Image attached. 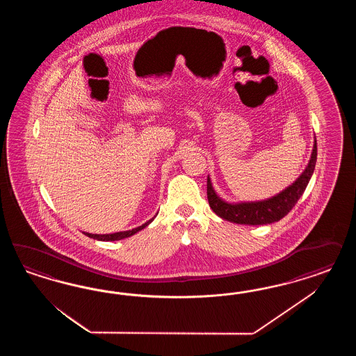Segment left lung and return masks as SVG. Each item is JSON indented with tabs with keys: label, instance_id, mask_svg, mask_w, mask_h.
I'll return each mask as SVG.
<instances>
[{
	"label": "left lung",
	"instance_id": "1",
	"mask_svg": "<svg viewBox=\"0 0 356 356\" xmlns=\"http://www.w3.org/2000/svg\"><path fill=\"white\" fill-rule=\"evenodd\" d=\"M316 161H317V143L314 140L311 161L308 163L307 168L304 170V172L298 177V180L280 194L259 202L228 204L216 195L211 181L207 177L209 205L213 209L216 216L237 225L259 226V225H269V223L278 222L283 216L290 213V210H292V207L298 202V200L302 197L312 177Z\"/></svg>",
	"mask_w": 356,
	"mask_h": 356
}]
</instances>
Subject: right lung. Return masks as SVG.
<instances>
[{
    "mask_svg": "<svg viewBox=\"0 0 356 356\" xmlns=\"http://www.w3.org/2000/svg\"><path fill=\"white\" fill-rule=\"evenodd\" d=\"M152 220H154V218L150 219V220H147L145 225L137 227V228H133V229H129V231H122V232H116V234H107V235H97V234H88V232H85V235L91 237V238L100 240V241H115V240H121V238H125V237H129L131 236V235H134V234H137L138 231L143 229L145 227L149 226Z\"/></svg>",
    "mask_w": 356,
    "mask_h": 356,
    "instance_id": "right-lung-1",
    "label": "right lung"
}]
</instances>
